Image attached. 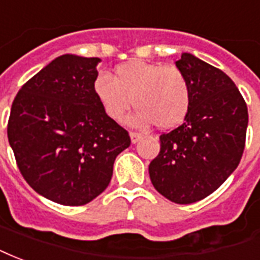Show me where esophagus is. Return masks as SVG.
<instances>
[{"label": "esophagus", "instance_id": "esophagus-1", "mask_svg": "<svg viewBox=\"0 0 260 260\" xmlns=\"http://www.w3.org/2000/svg\"><path fill=\"white\" fill-rule=\"evenodd\" d=\"M130 138H132L133 144H136V142L140 141V138H141V134H138V133L132 132V133H130Z\"/></svg>", "mask_w": 260, "mask_h": 260}]
</instances>
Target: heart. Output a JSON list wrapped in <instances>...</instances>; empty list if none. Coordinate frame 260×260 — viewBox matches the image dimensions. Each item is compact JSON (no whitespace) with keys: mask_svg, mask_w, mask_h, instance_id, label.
<instances>
[{"mask_svg":"<svg viewBox=\"0 0 260 260\" xmlns=\"http://www.w3.org/2000/svg\"><path fill=\"white\" fill-rule=\"evenodd\" d=\"M93 91L108 118L120 122L133 104L138 108L130 123L174 128L188 116L192 87L177 66L132 60L115 67L111 79L95 78Z\"/></svg>","mask_w":260,"mask_h":260,"instance_id":"obj_1","label":"heart"}]
</instances>
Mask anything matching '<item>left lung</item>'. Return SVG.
Instances as JSON below:
<instances>
[{"instance_id": "1", "label": "left lung", "mask_w": 260, "mask_h": 260, "mask_svg": "<svg viewBox=\"0 0 260 260\" xmlns=\"http://www.w3.org/2000/svg\"><path fill=\"white\" fill-rule=\"evenodd\" d=\"M175 66L188 78L192 105L185 122L160 136L149 165L152 185L177 204L206 199L237 169L248 126V109L234 82L211 64L182 53Z\"/></svg>"}]
</instances>
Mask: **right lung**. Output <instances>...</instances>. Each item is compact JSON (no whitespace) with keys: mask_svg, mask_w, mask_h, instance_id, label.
I'll return each mask as SVG.
<instances>
[{"mask_svg":"<svg viewBox=\"0 0 260 260\" xmlns=\"http://www.w3.org/2000/svg\"><path fill=\"white\" fill-rule=\"evenodd\" d=\"M99 57L63 54L21 86L8 140L23 178L63 206H83L107 189L127 130L107 116L93 83Z\"/></svg>","mask_w":260,"mask_h":260,"instance_id":"1","label":"right lung"}]
</instances>
